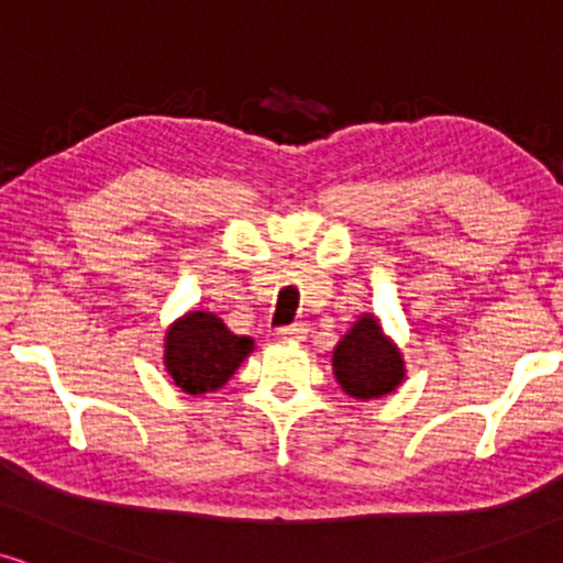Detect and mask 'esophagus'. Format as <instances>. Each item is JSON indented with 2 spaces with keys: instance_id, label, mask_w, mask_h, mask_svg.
Masks as SVG:
<instances>
[{
  "instance_id": "34e87169",
  "label": "esophagus",
  "mask_w": 563,
  "mask_h": 563,
  "mask_svg": "<svg viewBox=\"0 0 563 563\" xmlns=\"http://www.w3.org/2000/svg\"><path fill=\"white\" fill-rule=\"evenodd\" d=\"M309 333V324L307 322H294V324H286V328L277 330V335L286 338V341H303Z\"/></svg>"
}]
</instances>
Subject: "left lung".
I'll return each instance as SVG.
<instances>
[{"instance_id":"obj_1","label":"left lung","mask_w":563,"mask_h":563,"mask_svg":"<svg viewBox=\"0 0 563 563\" xmlns=\"http://www.w3.org/2000/svg\"><path fill=\"white\" fill-rule=\"evenodd\" d=\"M333 372L338 385L358 401L388 396L406 377L401 351L372 314L358 317L354 328L338 341Z\"/></svg>"}]
</instances>
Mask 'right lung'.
Instances as JSON below:
<instances>
[{
    "instance_id": "obj_1",
    "label": "right lung",
    "mask_w": 563,
    "mask_h": 563,
    "mask_svg": "<svg viewBox=\"0 0 563 563\" xmlns=\"http://www.w3.org/2000/svg\"><path fill=\"white\" fill-rule=\"evenodd\" d=\"M252 351V338L233 335L212 311H188L165 333L167 375L191 396L222 388Z\"/></svg>"
}]
</instances>
